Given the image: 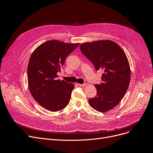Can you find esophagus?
Segmentation results:
<instances>
[{
    "instance_id": "obj_1",
    "label": "esophagus",
    "mask_w": 153,
    "mask_h": 153,
    "mask_svg": "<svg viewBox=\"0 0 153 153\" xmlns=\"http://www.w3.org/2000/svg\"><path fill=\"white\" fill-rule=\"evenodd\" d=\"M77 85L79 86H84L86 85V83H83V84H80V83H77Z\"/></svg>"
}]
</instances>
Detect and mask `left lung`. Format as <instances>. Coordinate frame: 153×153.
<instances>
[{"mask_svg": "<svg viewBox=\"0 0 153 153\" xmlns=\"http://www.w3.org/2000/svg\"><path fill=\"white\" fill-rule=\"evenodd\" d=\"M80 49L96 71H103L102 83L95 85L96 96L88 100L90 106L101 113L111 110L124 97L129 84L130 68L125 52L109 40L86 42Z\"/></svg>", "mask_w": 153, "mask_h": 153, "instance_id": "8db88e82", "label": "left lung"}]
</instances>
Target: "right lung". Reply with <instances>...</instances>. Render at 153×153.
Returning a JSON list of instances; mask_svg holds the SVG:
<instances>
[{"label":"right lung","mask_w":153,"mask_h":153,"mask_svg":"<svg viewBox=\"0 0 153 153\" xmlns=\"http://www.w3.org/2000/svg\"><path fill=\"white\" fill-rule=\"evenodd\" d=\"M79 45L49 40L39 46L30 57L27 70L29 90L35 100L47 110L60 111L70 102L74 84L60 80L57 73Z\"/></svg>","instance_id":"1"}]
</instances>
